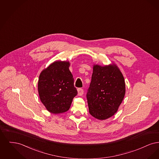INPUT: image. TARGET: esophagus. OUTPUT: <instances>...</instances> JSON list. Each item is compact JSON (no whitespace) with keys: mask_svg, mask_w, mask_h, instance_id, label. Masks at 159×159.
Wrapping results in <instances>:
<instances>
[{"mask_svg":"<svg viewBox=\"0 0 159 159\" xmlns=\"http://www.w3.org/2000/svg\"><path fill=\"white\" fill-rule=\"evenodd\" d=\"M77 92H78V95L79 96L82 95L83 94V89L82 88H78L77 89Z\"/></svg>","mask_w":159,"mask_h":159,"instance_id":"esophagus-1","label":"esophagus"}]
</instances>
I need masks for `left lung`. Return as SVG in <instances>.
I'll list each match as a JSON object with an SVG mask.
<instances>
[{
    "label": "left lung",
    "instance_id": "obj_1",
    "mask_svg": "<svg viewBox=\"0 0 159 159\" xmlns=\"http://www.w3.org/2000/svg\"><path fill=\"white\" fill-rule=\"evenodd\" d=\"M125 95L123 76L115 65H94L91 83L86 94L89 113L105 120L117 112Z\"/></svg>",
    "mask_w": 159,
    "mask_h": 159
}]
</instances>
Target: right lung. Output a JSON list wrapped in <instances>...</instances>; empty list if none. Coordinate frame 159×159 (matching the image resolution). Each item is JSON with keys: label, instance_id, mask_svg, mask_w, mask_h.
<instances>
[{"label": "right lung", "instance_id": "right-lung-1", "mask_svg": "<svg viewBox=\"0 0 159 159\" xmlns=\"http://www.w3.org/2000/svg\"><path fill=\"white\" fill-rule=\"evenodd\" d=\"M68 61H55L43 70L39 78L40 101L49 112L60 114L68 111L77 94Z\"/></svg>", "mask_w": 159, "mask_h": 159}]
</instances>
